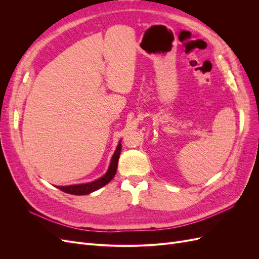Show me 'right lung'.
<instances>
[{
	"label": "right lung",
	"instance_id": "right-lung-1",
	"mask_svg": "<svg viewBox=\"0 0 259 259\" xmlns=\"http://www.w3.org/2000/svg\"><path fill=\"white\" fill-rule=\"evenodd\" d=\"M121 140L116 146L115 151L112 155L111 161H110V165H109L108 170L106 171V174L104 176H101L100 178L94 180V182L91 183H86V184H79V185H70V186H57L58 189L61 191H64L69 194H74V195H84V194H90L94 191H96L100 189L101 187L106 186L108 183L111 182V179L114 177L116 173V168H117V161H119L120 158V153H121Z\"/></svg>",
	"mask_w": 259,
	"mask_h": 259
}]
</instances>
